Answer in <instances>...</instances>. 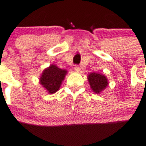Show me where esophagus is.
I'll return each mask as SVG.
<instances>
[{
	"label": "esophagus",
	"instance_id": "34e87169",
	"mask_svg": "<svg viewBox=\"0 0 146 146\" xmlns=\"http://www.w3.org/2000/svg\"><path fill=\"white\" fill-rule=\"evenodd\" d=\"M74 70H75L76 72H80V66H79L78 65H76L75 66H74Z\"/></svg>",
	"mask_w": 146,
	"mask_h": 146
}]
</instances>
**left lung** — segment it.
Listing matches in <instances>:
<instances>
[{
    "instance_id": "8db88e82",
    "label": "left lung",
    "mask_w": 146,
    "mask_h": 146,
    "mask_svg": "<svg viewBox=\"0 0 146 146\" xmlns=\"http://www.w3.org/2000/svg\"><path fill=\"white\" fill-rule=\"evenodd\" d=\"M88 81L93 92L96 93H100L108 86L106 77L100 73H91L88 76Z\"/></svg>"
}]
</instances>
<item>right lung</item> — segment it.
I'll use <instances>...</instances> for the list:
<instances>
[{
    "label": "right lung",
    "mask_w": 146,
    "mask_h": 146,
    "mask_svg": "<svg viewBox=\"0 0 146 146\" xmlns=\"http://www.w3.org/2000/svg\"><path fill=\"white\" fill-rule=\"evenodd\" d=\"M67 71L60 69L55 65H50L44 70L40 79V83L50 94L56 93L60 87Z\"/></svg>",
    "instance_id": "right-lung-1"
}]
</instances>
